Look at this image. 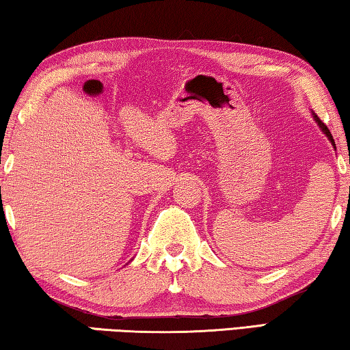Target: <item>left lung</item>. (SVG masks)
I'll use <instances>...</instances> for the list:
<instances>
[{"mask_svg": "<svg viewBox=\"0 0 350 350\" xmlns=\"http://www.w3.org/2000/svg\"><path fill=\"white\" fill-rule=\"evenodd\" d=\"M314 119H316V122H317V124H319V127H321L322 130H324V132H325V135H327V137H328V139H330V142H332V144H333V146H335V142H333V137H332L330 130H328V129H327V125H325L324 122H322V121H321V119H319V118H317V116H314Z\"/></svg>", "mask_w": 350, "mask_h": 350, "instance_id": "8db88e82", "label": "left lung"}]
</instances>
